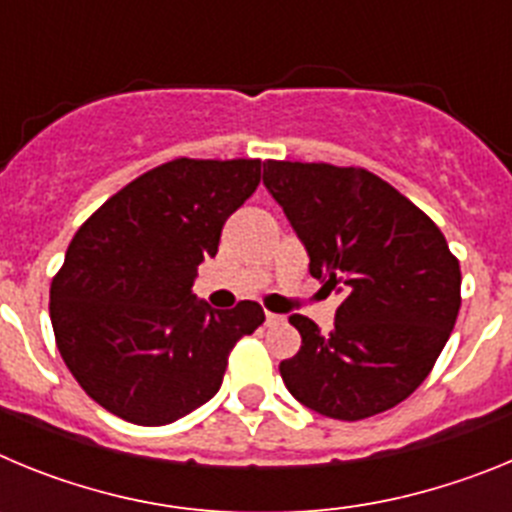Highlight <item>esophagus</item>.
<instances>
[{
  "label": "esophagus",
  "mask_w": 512,
  "mask_h": 512,
  "mask_svg": "<svg viewBox=\"0 0 512 512\" xmlns=\"http://www.w3.org/2000/svg\"><path fill=\"white\" fill-rule=\"evenodd\" d=\"M282 315H277V312H266V325H277L282 323Z\"/></svg>",
  "instance_id": "obj_1"
}]
</instances>
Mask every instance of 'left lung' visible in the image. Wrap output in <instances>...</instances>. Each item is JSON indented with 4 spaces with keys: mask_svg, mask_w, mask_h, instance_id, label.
Instances as JSON below:
<instances>
[{
    "mask_svg": "<svg viewBox=\"0 0 512 512\" xmlns=\"http://www.w3.org/2000/svg\"><path fill=\"white\" fill-rule=\"evenodd\" d=\"M264 184L305 243L310 274L343 292L330 333L305 315L279 364L305 408L361 420L400 405L431 374L461 307L459 261L431 217L354 166L266 161Z\"/></svg>",
    "mask_w": 512,
    "mask_h": 512,
    "instance_id": "obj_1",
    "label": "left lung"
}]
</instances>
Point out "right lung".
I'll return each instance as SVG.
<instances>
[{
  "instance_id": "add662e5",
  "label": "right lung",
  "mask_w": 512,
  "mask_h": 512,
  "mask_svg": "<svg viewBox=\"0 0 512 512\" xmlns=\"http://www.w3.org/2000/svg\"><path fill=\"white\" fill-rule=\"evenodd\" d=\"M259 182V158H174L112 194L74 235L51 284V323L69 372L104 410L166 425L220 390L230 351L264 310L251 300L212 310L192 284Z\"/></svg>"
}]
</instances>
